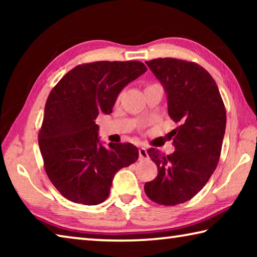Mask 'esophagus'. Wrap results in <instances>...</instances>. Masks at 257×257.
<instances>
[{
	"label": "esophagus",
	"mask_w": 257,
	"mask_h": 257,
	"mask_svg": "<svg viewBox=\"0 0 257 257\" xmlns=\"http://www.w3.org/2000/svg\"><path fill=\"white\" fill-rule=\"evenodd\" d=\"M138 152H139V160H147V159H149V153H147L145 147H141V149L138 150Z\"/></svg>",
	"instance_id": "1"
}]
</instances>
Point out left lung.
<instances>
[{"label":"left lung","mask_w":257,"mask_h":257,"mask_svg":"<svg viewBox=\"0 0 257 257\" xmlns=\"http://www.w3.org/2000/svg\"><path fill=\"white\" fill-rule=\"evenodd\" d=\"M168 95L169 116L179 125L172 154L147 151L158 177L146 182L145 193L160 205H178L193 198L214 172L225 132L224 103L215 80L191 61L159 58L146 61Z\"/></svg>","instance_id":"obj_1"}]
</instances>
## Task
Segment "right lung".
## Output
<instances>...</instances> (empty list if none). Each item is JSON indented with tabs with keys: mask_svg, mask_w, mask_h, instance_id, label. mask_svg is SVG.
I'll return each mask as SVG.
<instances>
[{
	"mask_svg": "<svg viewBox=\"0 0 257 257\" xmlns=\"http://www.w3.org/2000/svg\"><path fill=\"white\" fill-rule=\"evenodd\" d=\"M146 70L139 61H96L75 67L52 88L38 145L47 177L69 201L104 202L116 171L137 161L133 144H98L95 120L110 114L123 87Z\"/></svg>",
	"mask_w": 257,
	"mask_h": 257,
	"instance_id": "obj_1",
	"label": "right lung"
}]
</instances>
